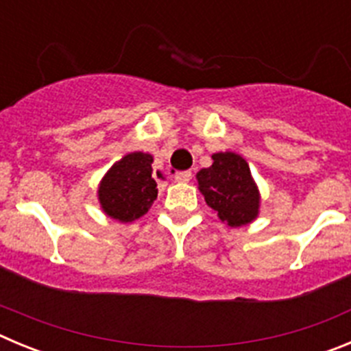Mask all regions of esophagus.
<instances>
[{"mask_svg":"<svg viewBox=\"0 0 351 351\" xmlns=\"http://www.w3.org/2000/svg\"><path fill=\"white\" fill-rule=\"evenodd\" d=\"M173 179H176L178 182H188V181H191V172L190 170H184V172H176Z\"/></svg>","mask_w":351,"mask_h":351,"instance_id":"obj_1","label":"esophagus"}]
</instances>
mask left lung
<instances>
[{
  "instance_id": "obj_1",
  "label": "left lung",
  "mask_w": 351,
  "mask_h": 351,
  "mask_svg": "<svg viewBox=\"0 0 351 351\" xmlns=\"http://www.w3.org/2000/svg\"><path fill=\"white\" fill-rule=\"evenodd\" d=\"M198 190L206 204L228 226H244L260 213V191L250 165L232 151L213 154V165L197 173Z\"/></svg>"
}]
</instances>
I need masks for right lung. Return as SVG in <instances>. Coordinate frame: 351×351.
Instances as JSON below:
<instances>
[{
	"instance_id": "add662e5",
	"label": "right lung",
	"mask_w": 351,
	"mask_h": 351,
	"mask_svg": "<svg viewBox=\"0 0 351 351\" xmlns=\"http://www.w3.org/2000/svg\"><path fill=\"white\" fill-rule=\"evenodd\" d=\"M158 197L153 178V156L130 153L116 161L98 186V200L108 218L132 223L142 218Z\"/></svg>"
}]
</instances>
